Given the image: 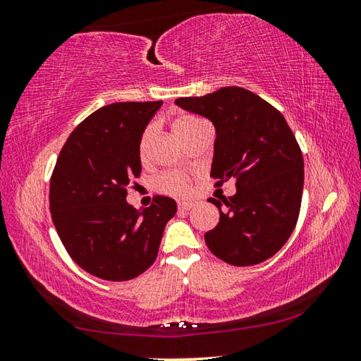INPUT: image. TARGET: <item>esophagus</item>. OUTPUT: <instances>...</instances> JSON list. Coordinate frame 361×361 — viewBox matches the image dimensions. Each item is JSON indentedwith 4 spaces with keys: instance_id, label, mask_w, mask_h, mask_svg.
Instances as JSON below:
<instances>
[{
    "instance_id": "1",
    "label": "esophagus",
    "mask_w": 361,
    "mask_h": 361,
    "mask_svg": "<svg viewBox=\"0 0 361 361\" xmlns=\"http://www.w3.org/2000/svg\"><path fill=\"white\" fill-rule=\"evenodd\" d=\"M194 207V204L192 202H189V200H178V209L180 210H191Z\"/></svg>"
}]
</instances>
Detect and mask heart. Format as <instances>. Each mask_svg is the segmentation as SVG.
<instances>
[{"mask_svg":"<svg viewBox=\"0 0 361 361\" xmlns=\"http://www.w3.org/2000/svg\"><path fill=\"white\" fill-rule=\"evenodd\" d=\"M202 119L195 118V116L191 114H181L178 118H175L172 122V129L175 132V135L178 138H185L189 135L195 127L199 124H202ZM149 140H151V129L146 130L142 137V142H140V156L143 159L148 154V148H149ZM157 188L164 192L169 194H186L189 189V180L186 175L183 173H176V172H169L164 173L157 178L156 181Z\"/></svg>","mask_w":361,"mask_h":361,"instance_id":"heart-1","label":"heart"}]
</instances>
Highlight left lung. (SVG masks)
<instances>
[{
    "mask_svg": "<svg viewBox=\"0 0 361 361\" xmlns=\"http://www.w3.org/2000/svg\"><path fill=\"white\" fill-rule=\"evenodd\" d=\"M176 105L210 119L216 138L212 175L234 176L237 192L213 199L219 223L205 232L210 252L232 266L271 258L295 229L304 186L302 152L282 113L243 87H221Z\"/></svg>",
    "mask_w": 361,
    "mask_h": 361,
    "instance_id": "left-lung-1",
    "label": "left lung"
}]
</instances>
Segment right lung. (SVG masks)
I'll use <instances>...</instances> for the list:
<instances>
[{
	"instance_id": "1",
	"label": "right lung",
	"mask_w": 361,
	"mask_h": 361,
	"mask_svg": "<svg viewBox=\"0 0 361 361\" xmlns=\"http://www.w3.org/2000/svg\"><path fill=\"white\" fill-rule=\"evenodd\" d=\"M162 102H119L97 109L60 151L49 209L66 252L85 272L122 282L145 272L161 245L176 202L157 195L148 209L127 202L142 172L140 142Z\"/></svg>"
}]
</instances>
